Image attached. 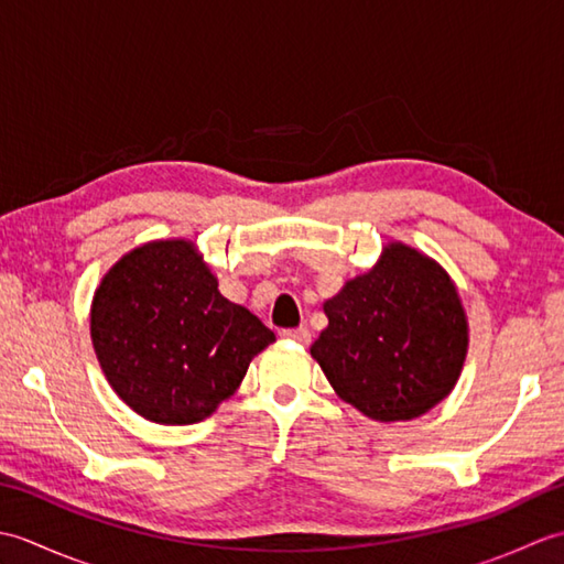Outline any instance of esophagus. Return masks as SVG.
I'll use <instances>...</instances> for the list:
<instances>
[{"label": "esophagus", "mask_w": 564, "mask_h": 564, "mask_svg": "<svg viewBox=\"0 0 564 564\" xmlns=\"http://www.w3.org/2000/svg\"><path fill=\"white\" fill-rule=\"evenodd\" d=\"M281 337H283V339H291V341H297V344H303V346H307V344H310V332H307L305 327H297V329H283V332H281Z\"/></svg>", "instance_id": "esophagus-1"}]
</instances>
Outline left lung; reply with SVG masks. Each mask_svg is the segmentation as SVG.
Here are the masks:
<instances>
[{
  "label": "left lung",
  "mask_w": 564,
  "mask_h": 564,
  "mask_svg": "<svg viewBox=\"0 0 564 564\" xmlns=\"http://www.w3.org/2000/svg\"><path fill=\"white\" fill-rule=\"evenodd\" d=\"M313 354L344 402L376 422H410L453 390L467 354L458 289L434 259L390 242L325 303Z\"/></svg>",
  "instance_id": "1"
}]
</instances>
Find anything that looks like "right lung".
Here are the masks:
<instances>
[{
  "instance_id": "add662e5",
  "label": "right lung",
  "mask_w": 564,
  "mask_h": 564,
  "mask_svg": "<svg viewBox=\"0 0 564 564\" xmlns=\"http://www.w3.org/2000/svg\"><path fill=\"white\" fill-rule=\"evenodd\" d=\"M271 341L257 315L220 295L188 239L128 251L91 301V344L106 380L154 424L203 422Z\"/></svg>"
}]
</instances>
